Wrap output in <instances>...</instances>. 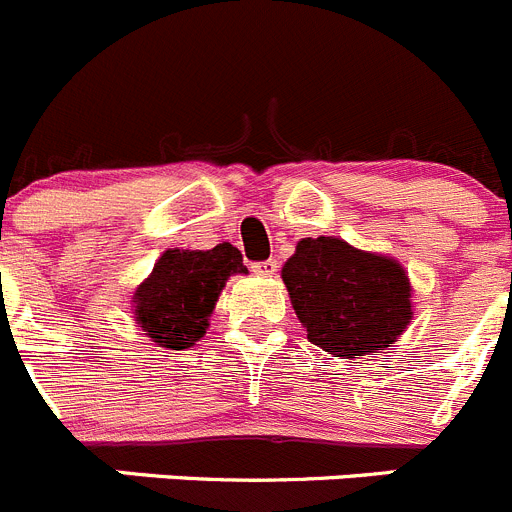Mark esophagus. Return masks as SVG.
I'll return each mask as SVG.
<instances>
[{
    "mask_svg": "<svg viewBox=\"0 0 512 512\" xmlns=\"http://www.w3.org/2000/svg\"><path fill=\"white\" fill-rule=\"evenodd\" d=\"M252 270H255L257 275H265V278H270V275L278 273V260H265V262H255L252 265Z\"/></svg>",
    "mask_w": 512,
    "mask_h": 512,
    "instance_id": "34e87169",
    "label": "esophagus"
}]
</instances>
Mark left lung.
<instances>
[{
  "label": "left lung",
  "instance_id": "left-lung-1",
  "mask_svg": "<svg viewBox=\"0 0 512 512\" xmlns=\"http://www.w3.org/2000/svg\"><path fill=\"white\" fill-rule=\"evenodd\" d=\"M283 283L308 342L342 359L385 349L411 324L403 265L336 237H306L283 265Z\"/></svg>",
  "mask_w": 512,
  "mask_h": 512
}]
</instances>
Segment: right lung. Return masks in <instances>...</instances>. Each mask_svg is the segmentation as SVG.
Here are the masks:
<instances>
[{
    "instance_id": "right-lung-1",
    "label": "right lung",
    "mask_w": 512,
    "mask_h": 512,
    "mask_svg": "<svg viewBox=\"0 0 512 512\" xmlns=\"http://www.w3.org/2000/svg\"><path fill=\"white\" fill-rule=\"evenodd\" d=\"M247 273L229 242L214 250H165L135 290V321L155 344L186 349L209 329V316L229 275Z\"/></svg>"
}]
</instances>
